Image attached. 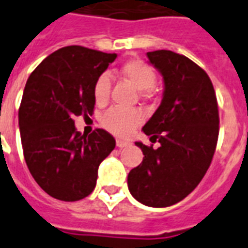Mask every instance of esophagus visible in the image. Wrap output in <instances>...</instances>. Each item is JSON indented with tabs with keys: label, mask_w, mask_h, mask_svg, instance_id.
<instances>
[{
	"label": "esophagus",
	"mask_w": 248,
	"mask_h": 248,
	"mask_svg": "<svg viewBox=\"0 0 248 248\" xmlns=\"http://www.w3.org/2000/svg\"><path fill=\"white\" fill-rule=\"evenodd\" d=\"M130 142L128 141H122V140H118L116 141V146H118L119 149H123V147H126V146H129Z\"/></svg>",
	"instance_id": "1"
}]
</instances>
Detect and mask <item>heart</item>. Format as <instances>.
I'll use <instances>...</instances> for the list:
<instances>
[{
	"mask_svg": "<svg viewBox=\"0 0 248 248\" xmlns=\"http://www.w3.org/2000/svg\"><path fill=\"white\" fill-rule=\"evenodd\" d=\"M120 74L136 88L141 90L142 95L150 93V88L156 80L154 68L142 59H129L120 67ZM111 80L107 74L99 75L93 86V94L98 105H105L110 98ZM142 122V114L133 108L112 107L102 116V125L108 132L119 137H125L133 132Z\"/></svg>",
	"mask_w": 248,
	"mask_h": 248,
	"instance_id": "heart-1",
	"label": "heart"
}]
</instances>
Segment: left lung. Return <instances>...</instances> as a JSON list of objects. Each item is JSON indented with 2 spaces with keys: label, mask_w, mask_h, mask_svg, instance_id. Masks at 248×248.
Listing matches in <instances>:
<instances>
[{
  "label": "left lung",
  "mask_w": 248,
  "mask_h": 248,
  "mask_svg": "<svg viewBox=\"0 0 248 248\" xmlns=\"http://www.w3.org/2000/svg\"><path fill=\"white\" fill-rule=\"evenodd\" d=\"M162 74L164 93L158 110L142 130L158 149L136 142L143 160L128 174V187L138 202L170 207L202 181L218 138L217 99L206 71L185 55L170 50L147 53Z\"/></svg>",
  "instance_id": "8db88e82"
}]
</instances>
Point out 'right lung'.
I'll use <instances>...</instances> for the list:
<instances>
[{"label":"right lung","instance_id":"right-lung-1","mask_svg":"<svg viewBox=\"0 0 248 248\" xmlns=\"http://www.w3.org/2000/svg\"><path fill=\"white\" fill-rule=\"evenodd\" d=\"M116 57L66 46L44 59L27 80L19 107L23 154L34 181L55 199L88 197L97 184L98 167L115 149L108 132L84 136L74 119L93 114L94 81Z\"/></svg>","mask_w":248,"mask_h":248}]
</instances>
